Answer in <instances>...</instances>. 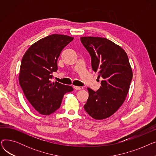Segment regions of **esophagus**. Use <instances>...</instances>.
Returning <instances> with one entry per match:
<instances>
[{
    "mask_svg": "<svg viewBox=\"0 0 156 156\" xmlns=\"http://www.w3.org/2000/svg\"><path fill=\"white\" fill-rule=\"evenodd\" d=\"M74 88H75V90H82L83 88L82 87H77V86H74Z\"/></svg>",
    "mask_w": 156,
    "mask_h": 156,
    "instance_id": "obj_1",
    "label": "esophagus"
}]
</instances>
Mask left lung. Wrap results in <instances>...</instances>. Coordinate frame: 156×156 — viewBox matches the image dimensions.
Here are the masks:
<instances>
[{
	"mask_svg": "<svg viewBox=\"0 0 156 156\" xmlns=\"http://www.w3.org/2000/svg\"><path fill=\"white\" fill-rule=\"evenodd\" d=\"M81 42L91 56L92 68L102 77L97 92L88 88L89 97L84 105L86 112L95 119L108 118L125 102L133 72L126 52L112 41L101 37H83Z\"/></svg>",
	"mask_w": 156,
	"mask_h": 156,
	"instance_id": "1",
	"label": "left lung"
}]
</instances>
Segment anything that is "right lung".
<instances>
[{
  "instance_id": "1",
  "label": "right lung",
  "mask_w": 156,
  "mask_h": 156,
  "mask_svg": "<svg viewBox=\"0 0 156 156\" xmlns=\"http://www.w3.org/2000/svg\"><path fill=\"white\" fill-rule=\"evenodd\" d=\"M73 38L64 35H49L31 45L22 58L20 86L30 104L43 115L58 109L64 95L73 90L71 86L51 81L62 50Z\"/></svg>"
}]
</instances>
